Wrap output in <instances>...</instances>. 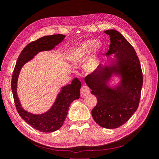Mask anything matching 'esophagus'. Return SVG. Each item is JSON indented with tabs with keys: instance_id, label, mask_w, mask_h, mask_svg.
<instances>
[{
	"instance_id": "1",
	"label": "esophagus",
	"mask_w": 159,
	"mask_h": 159,
	"mask_svg": "<svg viewBox=\"0 0 159 159\" xmlns=\"http://www.w3.org/2000/svg\"><path fill=\"white\" fill-rule=\"evenodd\" d=\"M80 93L81 97H85V96H87L90 93L89 88L86 85H84L81 87L80 89Z\"/></svg>"
}]
</instances>
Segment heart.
<instances>
[{
    "label": "heart",
    "mask_w": 159,
    "mask_h": 159,
    "mask_svg": "<svg viewBox=\"0 0 159 159\" xmlns=\"http://www.w3.org/2000/svg\"><path fill=\"white\" fill-rule=\"evenodd\" d=\"M103 49V42L101 40H85L71 48L67 59L75 64H82L86 60L84 68L87 73L92 74L99 68Z\"/></svg>",
    "instance_id": "heart-1"
}]
</instances>
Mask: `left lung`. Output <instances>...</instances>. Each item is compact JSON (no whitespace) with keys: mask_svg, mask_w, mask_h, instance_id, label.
Returning a JSON list of instances; mask_svg holds the SVG:
<instances>
[{"mask_svg":"<svg viewBox=\"0 0 159 159\" xmlns=\"http://www.w3.org/2000/svg\"><path fill=\"white\" fill-rule=\"evenodd\" d=\"M105 33L111 41L107 54L114 56L85 77V81L98 99L91 111L94 121L103 128L115 129L125 123L138 108L143 74L135 50L121 34L113 29ZM115 77L118 81L112 84Z\"/></svg>","mask_w":159,"mask_h":159,"instance_id":"1","label":"left lung"}]
</instances>
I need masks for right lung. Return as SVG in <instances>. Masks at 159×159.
Instances as JSON below:
<instances>
[{
  "instance_id": "obj_1",
  "label": "right lung",
  "mask_w": 159,
  "mask_h": 159,
  "mask_svg": "<svg viewBox=\"0 0 159 159\" xmlns=\"http://www.w3.org/2000/svg\"><path fill=\"white\" fill-rule=\"evenodd\" d=\"M65 37L63 34L46 36L28 44L19 55L13 71L11 88L17 111L28 124L41 132H54L63 125L70 104L80 97L81 81L75 78L71 84L62 86L52 107L44 113L35 114L27 111L22 107L17 95L18 78L22 68L27 62L34 58L38 53L54 49Z\"/></svg>"
}]
</instances>
